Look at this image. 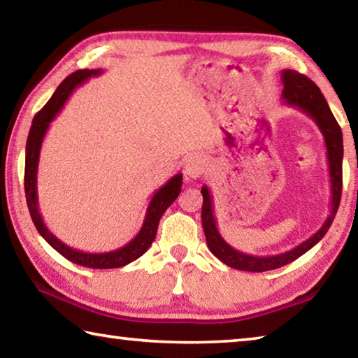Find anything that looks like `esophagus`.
Segmentation results:
<instances>
[{
  "mask_svg": "<svg viewBox=\"0 0 358 358\" xmlns=\"http://www.w3.org/2000/svg\"><path fill=\"white\" fill-rule=\"evenodd\" d=\"M205 169H207V161L203 159V156L192 155L187 157L185 164V175L191 180H197L199 177H202Z\"/></svg>",
  "mask_w": 358,
  "mask_h": 358,
  "instance_id": "1",
  "label": "esophagus"
}]
</instances>
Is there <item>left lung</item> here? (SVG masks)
I'll use <instances>...</instances> for the list:
<instances>
[{"label":"left lung","mask_w":358,"mask_h":358,"mask_svg":"<svg viewBox=\"0 0 358 358\" xmlns=\"http://www.w3.org/2000/svg\"><path fill=\"white\" fill-rule=\"evenodd\" d=\"M282 80V94L287 106L295 107L306 113L314 123L317 124L319 131L322 132L325 148H327V162H329V175H330V215L327 216L325 222L322 224L316 234L311 235L310 238L303 241L299 246L292 248L290 251L276 254V256H251L245 254L235 248L230 246L226 240L221 237L220 230L216 226V217L213 211V199H211L210 189L207 186H202V226L207 238V245L210 251L215 256L229 266L243 271H268L280 268V266L294 262L295 259L303 256L306 251H310L314 245H317L324 235L329 232L333 220H335L336 211L341 201V189H343V132L339 124L336 123L335 117L330 110L329 104L320 93V90L311 78L300 74V72L292 69H284L281 72Z\"/></svg>","instance_id":"1"}]
</instances>
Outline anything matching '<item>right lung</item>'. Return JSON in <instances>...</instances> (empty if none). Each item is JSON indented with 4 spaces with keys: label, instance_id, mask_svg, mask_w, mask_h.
Returning <instances> with one entry per match:
<instances>
[{
    "label": "right lung",
    "instance_id": "right-lung-1",
    "mask_svg": "<svg viewBox=\"0 0 358 358\" xmlns=\"http://www.w3.org/2000/svg\"><path fill=\"white\" fill-rule=\"evenodd\" d=\"M101 69H80L72 72L69 77H66L62 82V85L57 88V92L48 99L47 104L42 107V110L38 112V115L33 118L31 129H29L28 141H27V155H25V194H27V203L29 215L34 222L36 229L41 234V237L44 238L53 250L58 251L63 257H66L71 262L77 265L88 266V268H120L131 262H134L145 254L153 243L156 237L157 226H159V220L164 215V211L171 207L175 199L178 197L181 192V183H183V175L177 173L167 181L164 186H161L157 189L151 201L148 203L147 213H145V220L141 230L132 238L129 243L118 248V250L108 251V252H85L74 250V248L63 243L62 240L55 237L48 227L45 226L44 220L39 213L38 207V166H39V155L41 147L44 142V137L47 134L48 126L53 120L57 118V115L62 112L66 101L69 99V96L74 92L76 87L82 85L88 80L90 77L101 76Z\"/></svg>",
    "mask_w": 358,
    "mask_h": 358
}]
</instances>
